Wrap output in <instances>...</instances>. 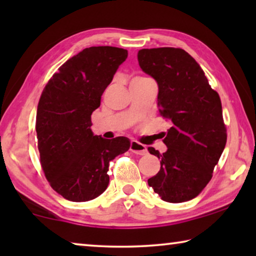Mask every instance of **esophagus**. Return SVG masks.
I'll return each mask as SVG.
<instances>
[{
	"label": "esophagus",
	"instance_id": "1",
	"mask_svg": "<svg viewBox=\"0 0 256 256\" xmlns=\"http://www.w3.org/2000/svg\"><path fill=\"white\" fill-rule=\"evenodd\" d=\"M130 150L136 154H146V146L142 144H138V141H131Z\"/></svg>",
	"mask_w": 256,
	"mask_h": 256
}]
</instances>
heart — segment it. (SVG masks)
<instances>
[{"mask_svg":"<svg viewBox=\"0 0 256 256\" xmlns=\"http://www.w3.org/2000/svg\"><path fill=\"white\" fill-rule=\"evenodd\" d=\"M136 79H138V78H136Z\"/></svg>","mask_w":256,"mask_h":256,"instance_id":"obj_1","label":"heart"}]
</instances>
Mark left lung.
I'll return each instance as SVG.
<instances>
[{
    "label": "left lung",
    "mask_w": 256,
    "mask_h": 256,
    "mask_svg": "<svg viewBox=\"0 0 256 256\" xmlns=\"http://www.w3.org/2000/svg\"><path fill=\"white\" fill-rule=\"evenodd\" d=\"M138 60L142 71L157 81L160 115L172 122L164 136L166 152L148 148L160 159V170L148 184L164 201H190L210 182L226 146L220 97L184 50L144 48Z\"/></svg>",
    "instance_id": "left-lung-1"
}]
</instances>
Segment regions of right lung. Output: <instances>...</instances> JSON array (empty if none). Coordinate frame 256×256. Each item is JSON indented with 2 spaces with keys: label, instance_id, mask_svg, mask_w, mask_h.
I'll list each match as a JSON object with an SVG mask.
<instances>
[{
  "label": "right lung",
  "instance_id": "right-lung-1",
  "mask_svg": "<svg viewBox=\"0 0 256 256\" xmlns=\"http://www.w3.org/2000/svg\"><path fill=\"white\" fill-rule=\"evenodd\" d=\"M126 58L118 47L84 48L42 90L36 116L40 164L52 188L68 201H90L105 192L110 162L130 148L128 138L108 140L92 131V112Z\"/></svg>",
  "mask_w": 256,
  "mask_h": 256
}]
</instances>
